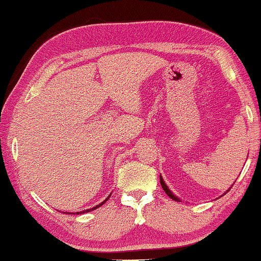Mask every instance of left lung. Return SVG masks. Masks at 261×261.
Here are the masks:
<instances>
[{
    "label": "left lung",
    "mask_w": 261,
    "mask_h": 261,
    "mask_svg": "<svg viewBox=\"0 0 261 261\" xmlns=\"http://www.w3.org/2000/svg\"><path fill=\"white\" fill-rule=\"evenodd\" d=\"M160 178H161V185H162V188H163V189H164V192L167 193L168 197H169V198H171L172 200H175V201H180V199H178L177 197H175V195L172 194V193L170 192V189L168 188V186L164 184V181H163V178H162V176H160Z\"/></svg>",
    "instance_id": "obj_1"
}]
</instances>
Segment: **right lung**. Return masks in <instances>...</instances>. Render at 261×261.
<instances>
[{"label":"right lung","instance_id":"1","mask_svg":"<svg viewBox=\"0 0 261 261\" xmlns=\"http://www.w3.org/2000/svg\"><path fill=\"white\" fill-rule=\"evenodd\" d=\"M109 198H110V197H109ZM109 198H108V199H109ZM108 199H107V200H108ZM107 200H104L103 202H100V204H99V205L94 206V207H92V208H90V210H86V211H83V212H89V211H92V210H96V208H98V207H99V206H101V205H103V204H104V202H106ZM64 213H68V215H70V212H64ZM79 213H81V212H76V215H79Z\"/></svg>","mask_w":261,"mask_h":261}]
</instances>
